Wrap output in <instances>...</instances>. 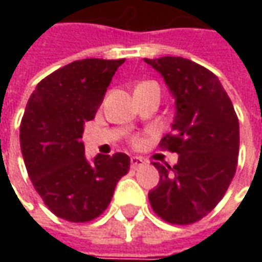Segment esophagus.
Segmentation results:
<instances>
[{"mask_svg":"<svg viewBox=\"0 0 262 262\" xmlns=\"http://www.w3.org/2000/svg\"><path fill=\"white\" fill-rule=\"evenodd\" d=\"M144 163H146V162H144V159H141V157H138V156L131 157V167H133V169L141 167Z\"/></svg>","mask_w":262,"mask_h":262,"instance_id":"34e87169","label":"esophagus"}]
</instances>
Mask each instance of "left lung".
<instances>
[{
  "label": "left lung",
  "mask_w": 262,
  "mask_h": 262,
  "mask_svg": "<svg viewBox=\"0 0 262 262\" xmlns=\"http://www.w3.org/2000/svg\"><path fill=\"white\" fill-rule=\"evenodd\" d=\"M144 61L175 99L172 134L160 144L179 155L172 167L153 162L160 181L148 200L169 223H195L219 204L235 176L239 121L222 83L207 68L181 56Z\"/></svg>",
  "instance_id": "left-lung-1"
}]
</instances>
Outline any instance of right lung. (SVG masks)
<instances>
[{"mask_svg": "<svg viewBox=\"0 0 262 262\" xmlns=\"http://www.w3.org/2000/svg\"><path fill=\"white\" fill-rule=\"evenodd\" d=\"M124 61H74L45 77L26 105L20 146L29 178L45 206L73 223L100 216L129 169L125 153L89 162L81 141L84 124L95 118Z\"/></svg>", "mask_w": 262, "mask_h": 262, "instance_id": "obj_1", "label": "right lung"}]
</instances>
